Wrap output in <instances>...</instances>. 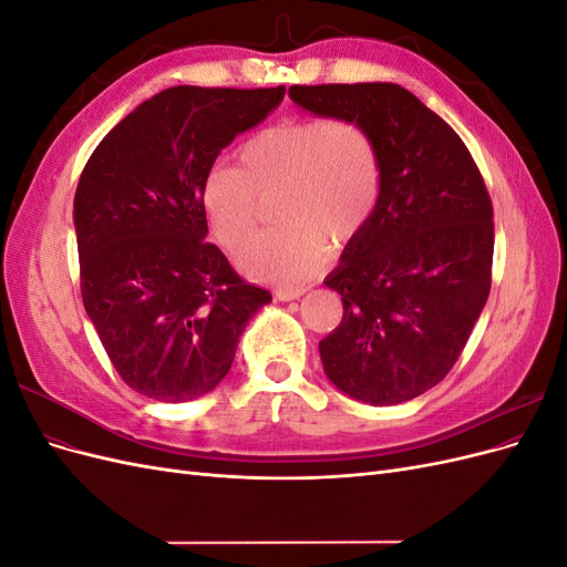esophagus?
I'll list each match as a JSON object with an SVG mask.
<instances>
[{
  "label": "esophagus",
  "mask_w": 567,
  "mask_h": 567,
  "mask_svg": "<svg viewBox=\"0 0 567 567\" xmlns=\"http://www.w3.org/2000/svg\"><path fill=\"white\" fill-rule=\"evenodd\" d=\"M305 286H284L274 290V298L281 300V302H290V300H298L300 296H305Z\"/></svg>",
  "instance_id": "esophagus-1"
}]
</instances>
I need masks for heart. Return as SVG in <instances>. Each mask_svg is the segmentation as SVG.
Returning a JSON list of instances; mask_svg holds the SVG:
<instances>
[{
  "instance_id": "1",
  "label": "heart",
  "mask_w": 567,
  "mask_h": 567,
  "mask_svg": "<svg viewBox=\"0 0 567 567\" xmlns=\"http://www.w3.org/2000/svg\"><path fill=\"white\" fill-rule=\"evenodd\" d=\"M379 153L352 120L290 117L236 148V167H213L203 182V208L217 241L244 248L274 196L281 221L241 252L252 279L300 284L323 265L326 241L348 244L369 221L379 198Z\"/></svg>"
}]
</instances>
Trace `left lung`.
<instances>
[{
    "instance_id": "1",
    "label": "left lung",
    "mask_w": 567,
    "mask_h": 567,
    "mask_svg": "<svg viewBox=\"0 0 567 567\" xmlns=\"http://www.w3.org/2000/svg\"><path fill=\"white\" fill-rule=\"evenodd\" d=\"M288 96L362 125L381 169L369 221L323 281L342 300V321L319 342L323 371L359 402L414 400L456 364L489 296L483 175L461 136L400 84H293Z\"/></svg>"
}]
</instances>
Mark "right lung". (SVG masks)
Returning a JSON list of instances; mask_svg holds the SVG:
<instances>
[{"label": "right lung", "instance_id": "right-lung-1", "mask_svg": "<svg viewBox=\"0 0 567 567\" xmlns=\"http://www.w3.org/2000/svg\"><path fill=\"white\" fill-rule=\"evenodd\" d=\"M284 92L169 87L120 120L82 169V302L120 379L144 398L175 404L217 388L248 319L271 302L205 241L203 182Z\"/></svg>", "mask_w": 567, "mask_h": 567}]
</instances>
